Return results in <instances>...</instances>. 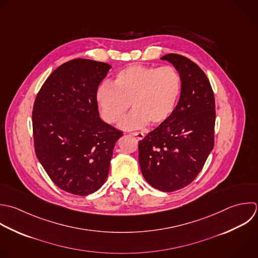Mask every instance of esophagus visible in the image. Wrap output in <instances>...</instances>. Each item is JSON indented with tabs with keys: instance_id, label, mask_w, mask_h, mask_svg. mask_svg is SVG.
<instances>
[{
	"instance_id": "esophagus-1",
	"label": "esophagus",
	"mask_w": 258,
	"mask_h": 258,
	"mask_svg": "<svg viewBox=\"0 0 258 258\" xmlns=\"http://www.w3.org/2000/svg\"><path fill=\"white\" fill-rule=\"evenodd\" d=\"M132 135L137 137L138 140H143L145 138V135L143 133H141V132H134V133H132Z\"/></svg>"
}]
</instances>
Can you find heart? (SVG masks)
<instances>
[{
	"instance_id": "1",
	"label": "heart",
	"mask_w": 258,
	"mask_h": 258,
	"mask_svg": "<svg viewBox=\"0 0 258 258\" xmlns=\"http://www.w3.org/2000/svg\"><path fill=\"white\" fill-rule=\"evenodd\" d=\"M181 90V75L175 67L134 64L115 74L113 86L100 85L96 100L102 117L111 124L123 120L132 103L134 111L121 126L135 130L149 122H167L178 105Z\"/></svg>"
}]
</instances>
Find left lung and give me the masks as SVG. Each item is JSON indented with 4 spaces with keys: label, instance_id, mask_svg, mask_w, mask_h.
I'll return each instance as SVG.
<instances>
[{
    "label": "left lung",
    "instance_id": "obj_1",
    "mask_svg": "<svg viewBox=\"0 0 258 258\" xmlns=\"http://www.w3.org/2000/svg\"><path fill=\"white\" fill-rule=\"evenodd\" d=\"M182 90L171 118L139 142V163L146 181L163 192L191 184L214 147L215 97L204 71L189 58L170 53Z\"/></svg>",
    "mask_w": 258,
    "mask_h": 258
}]
</instances>
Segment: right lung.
Segmentation results:
<instances>
[{
    "label": "right lung",
    "instance_id": "1",
    "mask_svg": "<svg viewBox=\"0 0 258 258\" xmlns=\"http://www.w3.org/2000/svg\"><path fill=\"white\" fill-rule=\"evenodd\" d=\"M110 65L73 59L55 69L40 88L32 112L34 148L61 190L78 196L105 182L122 132L99 117L96 92Z\"/></svg>",
    "mask_w": 258,
    "mask_h": 258
}]
</instances>
